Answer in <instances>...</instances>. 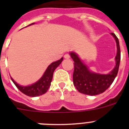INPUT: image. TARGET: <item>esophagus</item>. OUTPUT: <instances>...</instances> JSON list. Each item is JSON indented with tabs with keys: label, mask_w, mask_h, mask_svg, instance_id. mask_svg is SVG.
<instances>
[{
	"label": "esophagus",
	"mask_w": 129,
	"mask_h": 129,
	"mask_svg": "<svg viewBox=\"0 0 129 129\" xmlns=\"http://www.w3.org/2000/svg\"><path fill=\"white\" fill-rule=\"evenodd\" d=\"M64 57L65 58V59H69V58L70 57V55L67 53V54H65L64 55Z\"/></svg>",
	"instance_id": "esophagus-1"
}]
</instances>
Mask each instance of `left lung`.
Here are the masks:
<instances>
[{
	"label": "left lung",
	"instance_id": "8db88e82",
	"mask_svg": "<svg viewBox=\"0 0 129 129\" xmlns=\"http://www.w3.org/2000/svg\"><path fill=\"white\" fill-rule=\"evenodd\" d=\"M111 34L116 40L118 50L116 56V66L109 74H98L91 72L76 53L74 52L70 53L74 62L73 83L77 90L82 94L95 95L103 93L112 85L118 74L121 59L120 47L118 37L114 33H111Z\"/></svg>",
	"mask_w": 129,
	"mask_h": 129
}]
</instances>
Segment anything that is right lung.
<instances>
[{
    "label": "right lung",
    "instance_id": "obj_1",
    "mask_svg": "<svg viewBox=\"0 0 129 129\" xmlns=\"http://www.w3.org/2000/svg\"><path fill=\"white\" fill-rule=\"evenodd\" d=\"M34 24V23H32L31 24ZM62 60H63V58L62 57L61 59L58 60L57 61L52 62L51 64H50L44 72L43 77L40 79L38 81L31 85L22 86L18 85L17 83L14 81V80L11 77V80L18 89L20 92H22L23 94H24L25 95L30 97H36L43 95L47 92L49 87L50 86L51 82H52V77H53V72L55 70V68L61 63Z\"/></svg>",
    "mask_w": 129,
    "mask_h": 129
}]
</instances>
